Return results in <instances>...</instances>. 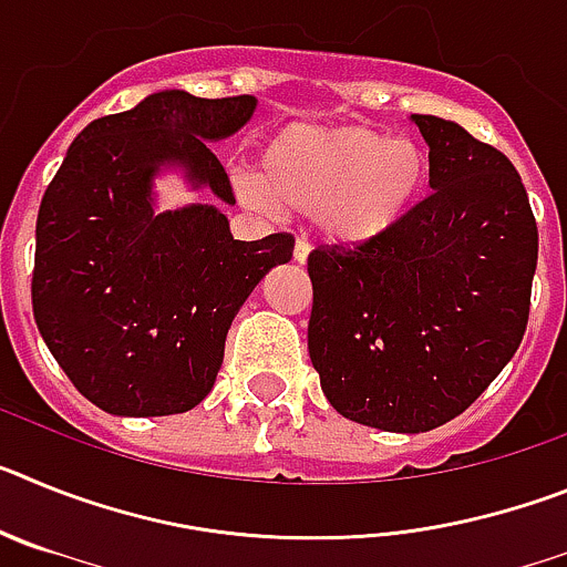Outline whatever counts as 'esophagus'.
<instances>
[{"mask_svg": "<svg viewBox=\"0 0 567 567\" xmlns=\"http://www.w3.org/2000/svg\"><path fill=\"white\" fill-rule=\"evenodd\" d=\"M292 258L298 260V264H307V260H309V244H307V240H295Z\"/></svg>", "mask_w": 567, "mask_h": 567, "instance_id": "34e87169", "label": "esophagus"}]
</instances>
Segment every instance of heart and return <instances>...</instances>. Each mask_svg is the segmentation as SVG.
Segmentation results:
<instances>
[{"mask_svg":"<svg viewBox=\"0 0 567 567\" xmlns=\"http://www.w3.org/2000/svg\"><path fill=\"white\" fill-rule=\"evenodd\" d=\"M429 182V153L363 124H292L264 150L238 195L264 213L315 215L327 244L369 247L409 218Z\"/></svg>","mask_w":567,"mask_h":567,"instance_id":"obj_1","label":"heart"}]
</instances>
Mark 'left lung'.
<instances>
[{
    "label": "left lung",
    "mask_w": 567,
    "mask_h": 567,
    "mask_svg": "<svg viewBox=\"0 0 567 567\" xmlns=\"http://www.w3.org/2000/svg\"><path fill=\"white\" fill-rule=\"evenodd\" d=\"M432 195L369 247L309 255V358L332 409L380 432L463 414L525 334L537 221L514 164L457 122L412 115Z\"/></svg>",
    "instance_id": "obj_1"
}]
</instances>
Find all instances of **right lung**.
Here are the masks:
<instances>
[{"label": "right lung", "mask_w": 567, "mask_h": 567, "mask_svg": "<svg viewBox=\"0 0 567 567\" xmlns=\"http://www.w3.org/2000/svg\"><path fill=\"white\" fill-rule=\"evenodd\" d=\"M255 96L158 90L90 122L70 144L37 218L33 318L70 383L115 417H164L202 403L233 318L292 235L235 240L218 205L157 207L175 172L235 204L209 144L247 127Z\"/></svg>", "instance_id": "obj_1"}]
</instances>
